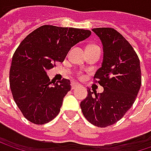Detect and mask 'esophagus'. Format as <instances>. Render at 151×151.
I'll return each mask as SVG.
<instances>
[{
	"label": "esophagus",
	"instance_id": "obj_1",
	"mask_svg": "<svg viewBox=\"0 0 151 151\" xmlns=\"http://www.w3.org/2000/svg\"><path fill=\"white\" fill-rule=\"evenodd\" d=\"M71 86H72V89H75L76 87H78V86H80V84H78V83H77V82H72Z\"/></svg>",
	"mask_w": 151,
	"mask_h": 151
}]
</instances>
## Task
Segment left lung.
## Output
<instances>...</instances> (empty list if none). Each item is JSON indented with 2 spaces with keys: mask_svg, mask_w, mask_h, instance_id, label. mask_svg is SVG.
Instances as JSON below:
<instances>
[{
  "mask_svg": "<svg viewBox=\"0 0 151 151\" xmlns=\"http://www.w3.org/2000/svg\"><path fill=\"white\" fill-rule=\"evenodd\" d=\"M92 30L103 45V61L94 79L104 91L97 93L87 90L80 107L89 122L106 128L121 120L134 104L142 84L140 60L131 45L114 29Z\"/></svg>",
  "mask_w": 151,
  "mask_h": 151,
  "instance_id": "left-lung-1",
  "label": "left lung"
}]
</instances>
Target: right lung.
<instances>
[{"label":"right lung","instance_id":"obj_1","mask_svg":"<svg viewBox=\"0 0 151 151\" xmlns=\"http://www.w3.org/2000/svg\"><path fill=\"white\" fill-rule=\"evenodd\" d=\"M90 35L87 29L44 25L19 45L12 58L9 85L15 102L28 121L42 125L58 114L71 82L50 80L46 71L56 62H63L70 49Z\"/></svg>","mask_w":151,"mask_h":151}]
</instances>
